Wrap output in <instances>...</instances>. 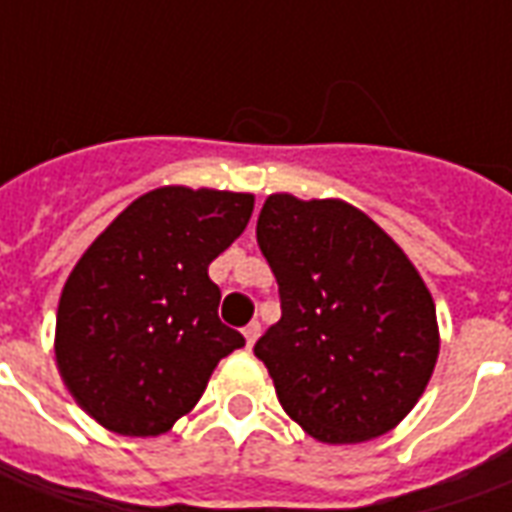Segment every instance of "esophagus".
Segmentation results:
<instances>
[{"mask_svg":"<svg viewBox=\"0 0 512 512\" xmlns=\"http://www.w3.org/2000/svg\"><path fill=\"white\" fill-rule=\"evenodd\" d=\"M244 337H246V345L252 348L257 337H260V323L252 321V323H249V326H244Z\"/></svg>","mask_w":512,"mask_h":512,"instance_id":"obj_1","label":"esophagus"}]
</instances>
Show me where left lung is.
<instances>
[{
    "instance_id": "1",
    "label": "left lung",
    "mask_w": 512,
    "mask_h": 512,
    "mask_svg": "<svg viewBox=\"0 0 512 512\" xmlns=\"http://www.w3.org/2000/svg\"><path fill=\"white\" fill-rule=\"evenodd\" d=\"M257 246L279 318L255 343L290 419L312 439L356 444L392 430L439 356L436 307L403 249L343 200L271 194Z\"/></svg>"
}]
</instances>
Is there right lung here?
Wrapping results in <instances>:
<instances>
[{"mask_svg": "<svg viewBox=\"0 0 512 512\" xmlns=\"http://www.w3.org/2000/svg\"><path fill=\"white\" fill-rule=\"evenodd\" d=\"M252 194L164 186L128 205L65 282L57 367L76 403L123 436L167 433L219 359L246 343L219 321L208 266L244 233Z\"/></svg>", "mask_w": 512, "mask_h": 512, "instance_id": "right-lung-1", "label": "right lung"}]
</instances>
